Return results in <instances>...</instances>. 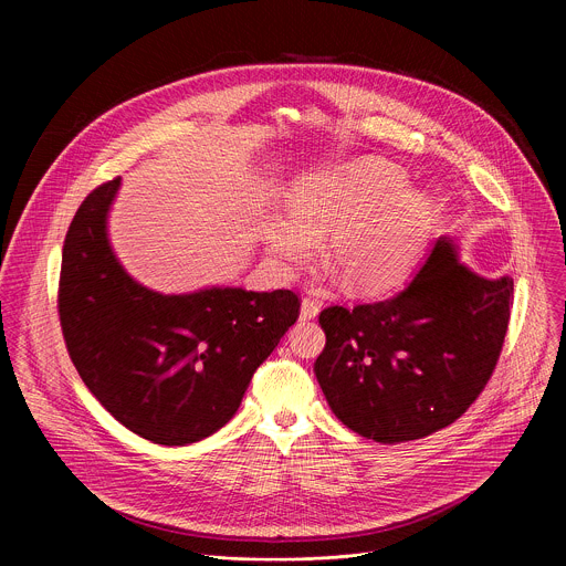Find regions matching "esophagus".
<instances>
[{
	"label": "esophagus",
	"mask_w": 566,
	"mask_h": 566,
	"mask_svg": "<svg viewBox=\"0 0 566 566\" xmlns=\"http://www.w3.org/2000/svg\"><path fill=\"white\" fill-rule=\"evenodd\" d=\"M319 311V302L313 295H304L302 300V308H300V317L302 319H313Z\"/></svg>",
	"instance_id": "esophagus-1"
}]
</instances>
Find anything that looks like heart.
Instances as JSON below:
<instances>
[{
    "label": "heart",
    "mask_w": 566,
    "mask_h": 566,
    "mask_svg": "<svg viewBox=\"0 0 566 566\" xmlns=\"http://www.w3.org/2000/svg\"><path fill=\"white\" fill-rule=\"evenodd\" d=\"M406 190V175L382 160L308 175L293 190V212L269 223V249L280 262L297 264L329 234L325 260L345 286L380 293L412 266L432 214L426 197Z\"/></svg>",
    "instance_id": "obj_1"
}]
</instances>
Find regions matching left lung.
<instances>
[{"mask_svg":"<svg viewBox=\"0 0 566 566\" xmlns=\"http://www.w3.org/2000/svg\"><path fill=\"white\" fill-rule=\"evenodd\" d=\"M513 280L479 277L441 237L396 295L319 313L313 371L334 415L378 443L454 423L489 385L509 332Z\"/></svg>","mask_w":566,"mask_h":566,"instance_id":"left-lung-1","label":"left lung"}]
</instances>
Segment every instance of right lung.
Instances as JSON below:
<instances>
[{
	"instance_id": "add662e5",
	"label": "right lung",
	"mask_w": 566,
	"mask_h": 566,
	"mask_svg": "<svg viewBox=\"0 0 566 566\" xmlns=\"http://www.w3.org/2000/svg\"><path fill=\"white\" fill-rule=\"evenodd\" d=\"M120 186L80 203L62 247L57 315L71 363L101 406L158 446H188L223 428L258 367L300 315L289 289H208L160 295L116 262L105 230Z\"/></svg>"
}]
</instances>
